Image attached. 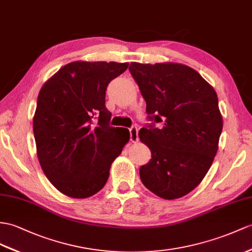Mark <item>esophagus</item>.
<instances>
[{"label":"esophagus","instance_id":"obj_1","mask_svg":"<svg viewBox=\"0 0 252 252\" xmlns=\"http://www.w3.org/2000/svg\"><path fill=\"white\" fill-rule=\"evenodd\" d=\"M129 132H130V141L132 143L137 142L138 139H139V136H138V128L137 127H131L129 129Z\"/></svg>","mask_w":252,"mask_h":252}]
</instances>
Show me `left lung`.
Masks as SVG:
<instances>
[{
	"instance_id": "1",
	"label": "left lung",
	"mask_w": 252,
	"mask_h": 252,
	"mask_svg": "<svg viewBox=\"0 0 252 252\" xmlns=\"http://www.w3.org/2000/svg\"><path fill=\"white\" fill-rule=\"evenodd\" d=\"M129 71L160 128H141L152 159L140 168L143 185L158 197H184L204 179L217 154L222 116L212 85L180 63H130Z\"/></svg>"
}]
</instances>
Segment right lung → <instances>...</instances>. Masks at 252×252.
Wrapping results in <instances>:
<instances>
[{
	"instance_id": "add662e5",
	"label": "right lung",
	"mask_w": 252,
	"mask_h": 252,
	"mask_svg": "<svg viewBox=\"0 0 252 252\" xmlns=\"http://www.w3.org/2000/svg\"><path fill=\"white\" fill-rule=\"evenodd\" d=\"M128 65L75 61L39 91L33 118L36 153L47 179L67 197L85 199L101 190L129 141L127 128L109 126L111 113L105 106L109 82Z\"/></svg>"
}]
</instances>
